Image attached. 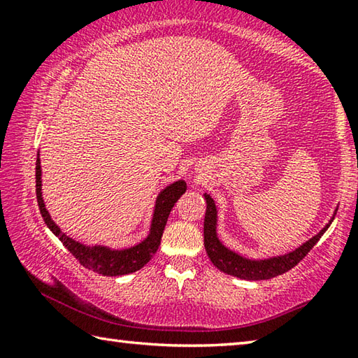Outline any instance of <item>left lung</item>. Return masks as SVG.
Masks as SVG:
<instances>
[{
    "label": "left lung",
    "instance_id": "obj_1",
    "mask_svg": "<svg viewBox=\"0 0 358 358\" xmlns=\"http://www.w3.org/2000/svg\"><path fill=\"white\" fill-rule=\"evenodd\" d=\"M203 199L207 202V211H205V221H203V245L205 250L211 262L217 270L224 271L230 276L240 278V280L246 281H262L270 280L278 275H282L289 271L290 268L300 262V260L311 251V248L317 243L319 238L325 234V230L330 227V224L335 220V215L338 207L333 211V216L325 226L319 230V232L301 243L295 250L278 254V256H268V257H248L237 251L230 250L221 241L220 235H217V207L213 197L210 194L203 192Z\"/></svg>",
    "mask_w": 358,
    "mask_h": 358
}]
</instances>
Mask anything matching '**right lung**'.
I'll return each instance as SVG.
<instances>
[{
  "instance_id": "1",
  "label": "right lung",
  "mask_w": 358,
  "mask_h": 358,
  "mask_svg": "<svg viewBox=\"0 0 358 358\" xmlns=\"http://www.w3.org/2000/svg\"><path fill=\"white\" fill-rule=\"evenodd\" d=\"M42 169L41 157L38 151V161H36V197L41 215L44 217L47 227L55 234V237L68 248V251L80 262L85 268L93 270L96 273L104 276H121L129 275L141 270L145 264L150 262V259L155 256L157 248L161 245V237L164 232L167 217L171 215L173 205L178 199L186 192V181L177 180L173 183L167 185L164 189L157 194L153 215H151L150 232L147 237L138 243L128 248H112L106 245H83L80 241L71 238L69 235L62 232L58 224L52 220L42 199Z\"/></svg>"
}]
</instances>
